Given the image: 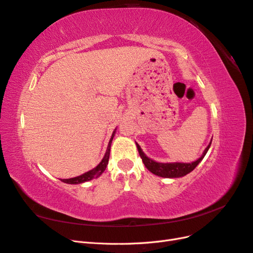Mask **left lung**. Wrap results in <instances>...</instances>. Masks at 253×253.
<instances>
[{"label":"left lung","instance_id":"left-lung-1","mask_svg":"<svg viewBox=\"0 0 253 253\" xmlns=\"http://www.w3.org/2000/svg\"><path fill=\"white\" fill-rule=\"evenodd\" d=\"M211 141H212V139H211ZM211 141L208 144V147L205 149L203 155L197 160H195V162L189 163V164H187V163H167V164L157 163V162H155V160L149 158L147 155L144 154L138 143H136V145H137V149H138L139 155L142 159L145 168H147L150 172H152L153 174H155L157 176H160V177L177 178V177H182V176L187 175L188 173L192 172L195 169L197 165L202 162L203 158L207 154V152H208L210 145H211Z\"/></svg>","mask_w":253,"mask_h":253}]
</instances>
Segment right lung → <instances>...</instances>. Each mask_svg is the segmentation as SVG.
<instances>
[{"mask_svg": "<svg viewBox=\"0 0 253 253\" xmlns=\"http://www.w3.org/2000/svg\"><path fill=\"white\" fill-rule=\"evenodd\" d=\"M115 132H116V129H115V131H114L113 134H112V137H111L109 145H108V149H106L105 155H104V157L102 158L100 164H99L96 168H94L93 170H90V171H88V172H85V173L80 175V176H77V177L67 178V179H61V180H62L63 182H66V183H71V185H77V183H82V182H85V181H88V180H91V179L99 177V176H100V175L105 171L106 166H108V164H109L111 144H112L113 138H114V136H115Z\"/></svg>", "mask_w": 253, "mask_h": 253, "instance_id": "obj_1", "label": "right lung"}]
</instances>
